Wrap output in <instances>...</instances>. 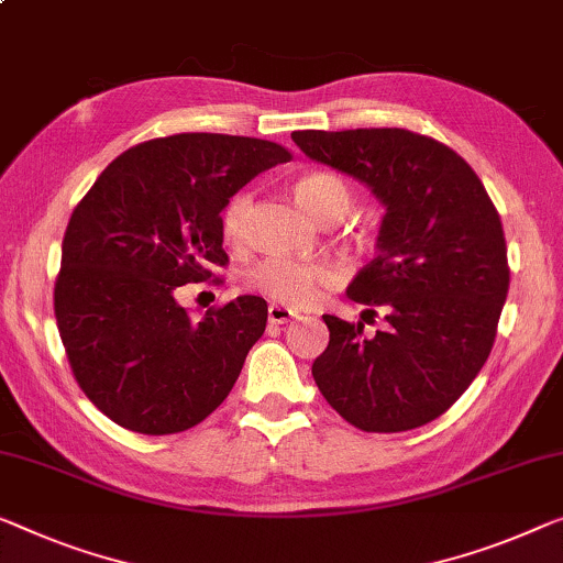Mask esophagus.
<instances>
[{"label": "esophagus", "instance_id": "esophagus-1", "mask_svg": "<svg viewBox=\"0 0 563 563\" xmlns=\"http://www.w3.org/2000/svg\"><path fill=\"white\" fill-rule=\"evenodd\" d=\"M267 318H271V323H288L292 318H298V310L285 308L280 303H271V308H267Z\"/></svg>", "mask_w": 563, "mask_h": 563}]
</instances>
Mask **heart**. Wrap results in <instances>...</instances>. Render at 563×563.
<instances>
[{"label":"heart","mask_w":563,"mask_h":563,"mask_svg":"<svg viewBox=\"0 0 563 563\" xmlns=\"http://www.w3.org/2000/svg\"><path fill=\"white\" fill-rule=\"evenodd\" d=\"M298 205L318 222L341 220L349 212L351 189L339 174L313 172L300 176L292 187ZM253 199L250 195H238L222 217V232L230 242H240L245 238L247 217ZM335 275L329 265L310 263V260H296L285 255H271L260 260L253 267H247L245 283L247 288L263 292L265 298L275 300L280 306L308 308L313 306L321 292L333 285Z\"/></svg>","instance_id":"heart-1"}]
</instances>
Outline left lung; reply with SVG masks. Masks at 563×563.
Returning <instances> with one entry per match:
<instances>
[{
    "label": "left lung",
    "instance_id": "obj_1",
    "mask_svg": "<svg viewBox=\"0 0 563 563\" xmlns=\"http://www.w3.org/2000/svg\"><path fill=\"white\" fill-rule=\"evenodd\" d=\"M308 158L354 176L384 207L376 257L346 296L387 329L323 316L313 362L325 401L364 432H405L455 405L488 362L508 296L498 209L463 156L407 129L296 131Z\"/></svg>",
    "mask_w": 563,
    "mask_h": 563
}]
</instances>
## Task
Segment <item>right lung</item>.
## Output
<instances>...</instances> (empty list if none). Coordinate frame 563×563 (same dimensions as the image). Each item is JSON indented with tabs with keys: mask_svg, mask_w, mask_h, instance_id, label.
<instances>
[{
	"mask_svg": "<svg viewBox=\"0 0 563 563\" xmlns=\"http://www.w3.org/2000/svg\"><path fill=\"white\" fill-rule=\"evenodd\" d=\"M290 162L273 141L176 133L106 166L67 222L55 318L75 382L115 424L174 434L222 405L263 335L267 303L240 296L199 321L181 285L228 265L222 209Z\"/></svg>",
	"mask_w": 563,
	"mask_h": 563,
	"instance_id": "1",
	"label": "right lung"
}]
</instances>
